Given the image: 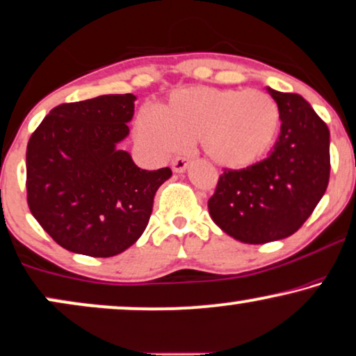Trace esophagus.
I'll use <instances>...</instances> for the list:
<instances>
[{"label": "esophagus", "instance_id": "obj_1", "mask_svg": "<svg viewBox=\"0 0 356 356\" xmlns=\"http://www.w3.org/2000/svg\"><path fill=\"white\" fill-rule=\"evenodd\" d=\"M172 170L174 172H184V170L187 169V165H188V157H184V156H177V157H174L172 159Z\"/></svg>", "mask_w": 356, "mask_h": 356}]
</instances>
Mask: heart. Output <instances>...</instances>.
<instances>
[{
    "label": "heart",
    "mask_w": 356,
    "mask_h": 356,
    "mask_svg": "<svg viewBox=\"0 0 356 356\" xmlns=\"http://www.w3.org/2000/svg\"><path fill=\"white\" fill-rule=\"evenodd\" d=\"M279 124V108L266 93L192 87L174 93L161 108V115L143 110L134 133L154 156L199 141L215 164L240 169L259 163L273 149Z\"/></svg>",
    "instance_id": "1"
}]
</instances>
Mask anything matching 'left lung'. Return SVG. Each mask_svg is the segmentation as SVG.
Wrapping results in <instances>:
<instances>
[{
  "label": "left lung",
  "instance_id": "obj_1",
  "mask_svg": "<svg viewBox=\"0 0 356 356\" xmlns=\"http://www.w3.org/2000/svg\"><path fill=\"white\" fill-rule=\"evenodd\" d=\"M281 113V133L266 159L243 169L225 168L210 217L241 243L282 240L302 227L327 191L330 131L298 93L268 88Z\"/></svg>",
  "mask_w": 356,
  "mask_h": 356
}]
</instances>
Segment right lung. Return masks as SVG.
I'll return each instance as SVG.
<instances>
[{
    "instance_id": "right-lung-1",
    "label": "right lung",
    "mask_w": 356,
    "mask_h": 356,
    "mask_svg": "<svg viewBox=\"0 0 356 356\" xmlns=\"http://www.w3.org/2000/svg\"><path fill=\"white\" fill-rule=\"evenodd\" d=\"M131 93L62 103L40 121L26 151L31 213L62 248L110 258L128 250L149 222L169 168L139 169L116 145L128 136Z\"/></svg>"
}]
</instances>
